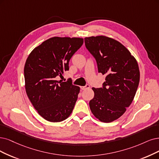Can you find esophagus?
I'll return each instance as SVG.
<instances>
[{
	"label": "esophagus",
	"mask_w": 159,
	"mask_h": 159,
	"mask_svg": "<svg viewBox=\"0 0 159 159\" xmlns=\"http://www.w3.org/2000/svg\"><path fill=\"white\" fill-rule=\"evenodd\" d=\"M90 86L89 84H86L85 86H81L80 89L83 90H86V89H90Z\"/></svg>",
	"instance_id": "esophagus-1"
}]
</instances>
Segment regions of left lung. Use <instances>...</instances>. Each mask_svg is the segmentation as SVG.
Listing matches in <instances>:
<instances>
[{
    "label": "left lung",
    "mask_w": 159,
    "mask_h": 159,
    "mask_svg": "<svg viewBox=\"0 0 159 159\" xmlns=\"http://www.w3.org/2000/svg\"><path fill=\"white\" fill-rule=\"evenodd\" d=\"M87 50L96 59L98 72L107 75L102 88H92L90 101L93 115L103 122H111L125 113L136 95L139 83L138 64L119 41L105 36L86 37Z\"/></svg>",
    "instance_id": "left-lung-1"
}]
</instances>
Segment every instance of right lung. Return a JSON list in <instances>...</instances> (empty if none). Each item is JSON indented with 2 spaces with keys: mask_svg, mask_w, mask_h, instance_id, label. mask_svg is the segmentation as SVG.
I'll return each mask as SVG.
<instances>
[{
  "mask_svg": "<svg viewBox=\"0 0 159 159\" xmlns=\"http://www.w3.org/2000/svg\"><path fill=\"white\" fill-rule=\"evenodd\" d=\"M84 43L83 39L52 37L36 47L24 67L27 95L34 109L50 122L68 118L77 100L80 88L70 80L57 78L69 70L70 59Z\"/></svg>",
  "mask_w": 159,
  "mask_h": 159,
  "instance_id": "obj_1",
  "label": "right lung"
}]
</instances>
